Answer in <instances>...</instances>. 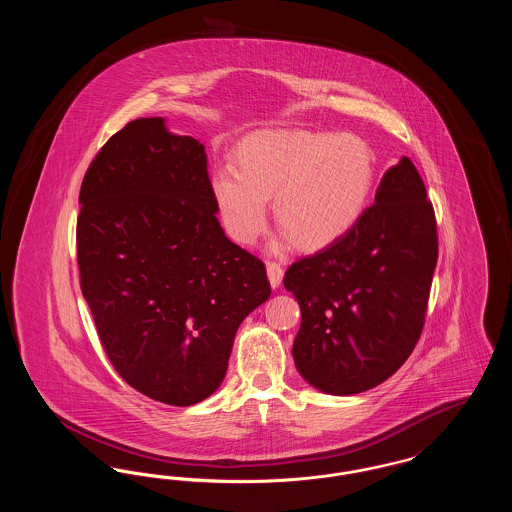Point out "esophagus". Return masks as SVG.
I'll list each match as a JSON object with an SVG mask.
<instances>
[{"label": "esophagus", "instance_id": "1", "mask_svg": "<svg viewBox=\"0 0 512 512\" xmlns=\"http://www.w3.org/2000/svg\"><path fill=\"white\" fill-rule=\"evenodd\" d=\"M267 274L268 280H270V286H272V288H278L280 282H282V276H284V268L280 267L278 263H274V261H268Z\"/></svg>", "mask_w": 512, "mask_h": 512}]
</instances>
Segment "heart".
Instances as JSON below:
<instances>
[{"label": "heart", "mask_w": 512, "mask_h": 512, "mask_svg": "<svg viewBox=\"0 0 512 512\" xmlns=\"http://www.w3.org/2000/svg\"><path fill=\"white\" fill-rule=\"evenodd\" d=\"M376 178V157L355 134L305 130L267 132L251 138L240 167L213 172L211 190L228 234L253 244L267 228L268 197L284 224L282 249L295 238L318 249L345 236L365 213Z\"/></svg>", "instance_id": "b5f03b06"}]
</instances>
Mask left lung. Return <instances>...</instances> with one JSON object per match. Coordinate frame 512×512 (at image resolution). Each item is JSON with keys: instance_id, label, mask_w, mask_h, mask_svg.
I'll return each instance as SVG.
<instances>
[{"instance_id": "8db88e82", "label": "left lung", "mask_w": 512, "mask_h": 512, "mask_svg": "<svg viewBox=\"0 0 512 512\" xmlns=\"http://www.w3.org/2000/svg\"><path fill=\"white\" fill-rule=\"evenodd\" d=\"M436 263L434 207L403 157L345 236L286 270L284 286L301 307L299 374L332 395L388 380L422 334Z\"/></svg>"}]
</instances>
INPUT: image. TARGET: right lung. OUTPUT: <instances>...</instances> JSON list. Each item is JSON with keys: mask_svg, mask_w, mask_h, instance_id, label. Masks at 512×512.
I'll return each instance as SVG.
<instances>
[{"mask_svg": "<svg viewBox=\"0 0 512 512\" xmlns=\"http://www.w3.org/2000/svg\"><path fill=\"white\" fill-rule=\"evenodd\" d=\"M78 203L80 288L111 365L159 403L203 401L270 295L265 263L220 228L205 147L161 117L128 122L90 163Z\"/></svg>", "mask_w": 512, "mask_h": 512, "instance_id": "right-lung-1", "label": "right lung"}]
</instances>
